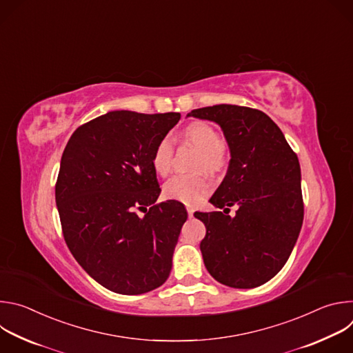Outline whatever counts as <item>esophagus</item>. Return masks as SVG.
<instances>
[{
  "label": "esophagus",
  "mask_w": 353,
  "mask_h": 353,
  "mask_svg": "<svg viewBox=\"0 0 353 353\" xmlns=\"http://www.w3.org/2000/svg\"><path fill=\"white\" fill-rule=\"evenodd\" d=\"M187 212H188V218H192V215H194V210H192V208H187Z\"/></svg>",
  "instance_id": "esophagus-1"
}]
</instances>
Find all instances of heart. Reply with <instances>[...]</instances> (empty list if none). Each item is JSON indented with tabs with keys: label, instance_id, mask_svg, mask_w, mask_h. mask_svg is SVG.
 <instances>
[{
	"label": "heart",
	"instance_id": "heart-1",
	"mask_svg": "<svg viewBox=\"0 0 353 353\" xmlns=\"http://www.w3.org/2000/svg\"><path fill=\"white\" fill-rule=\"evenodd\" d=\"M181 141L194 149L196 157L192 163L194 170L218 173L226 165V150L221 143L218 131L203 121L187 125L181 132ZM173 165V143L169 138H162L152 154V168L161 176H168ZM211 191L210 180L199 174H180L170 179L163 187V195L169 199L180 201L183 204L194 205Z\"/></svg>",
	"mask_w": 353,
	"mask_h": 353
}]
</instances>
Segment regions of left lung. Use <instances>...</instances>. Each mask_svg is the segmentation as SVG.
I'll use <instances>...</instances> for the list:
<instances>
[{"label":"left lung","mask_w":353,"mask_h":353,"mask_svg":"<svg viewBox=\"0 0 353 353\" xmlns=\"http://www.w3.org/2000/svg\"><path fill=\"white\" fill-rule=\"evenodd\" d=\"M216 123L229 146L225 179L210 203L223 212H195L207 228L199 244L208 272L221 283L257 288L286 264L303 223L301 174L279 127L263 112L216 105L187 114ZM238 205L232 219L229 206Z\"/></svg>","instance_id":"1"}]
</instances>
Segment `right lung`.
<instances>
[{"instance_id":"1","label":"right lung","mask_w":353,"mask_h":353,"mask_svg":"<svg viewBox=\"0 0 353 353\" xmlns=\"http://www.w3.org/2000/svg\"><path fill=\"white\" fill-rule=\"evenodd\" d=\"M179 120L180 113L109 112L77 128L63 152L56 204L65 243L112 292H150L172 271L187 211L174 199L155 205L152 154Z\"/></svg>"}]
</instances>
